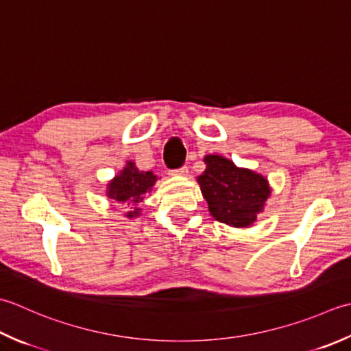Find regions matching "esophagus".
<instances>
[{
	"instance_id": "esophagus-1",
	"label": "esophagus",
	"mask_w": 351,
	"mask_h": 351,
	"mask_svg": "<svg viewBox=\"0 0 351 351\" xmlns=\"http://www.w3.org/2000/svg\"><path fill=\"white\" fill-rule=\"evenodd\" d=\"M170 175H171V176H187V175H189V169L184 166V167L178 169V170H171Z\"/></svg>"
}]
</instances>
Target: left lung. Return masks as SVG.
Listing matches in <instances>:
<instances>
[{"mask_svg":"<svg viewBox=\"0 0 351 351\" xmlns=\"http://www.w3.org/2000/svg\"><path fill=\"white\" fill-rule=\"evenodd\" d=\"M205 170L196 178L210 215L234 228H248L262 215L272 189L267 178L237 167L222 155H205Z\"/></svg>","mask_w":351,"mask_h":351,"instance_id":"obj_1","label":"left lung"}]
</instances>
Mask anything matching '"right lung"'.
<instances>
[{"label": "right lung", "instance_id": "obj_1", "mask_svg": "<svg viewBox=\"0 0 351 351\" xmlns=\"http://www.w3.org/2000/svg\"><path fill=\"white\" fill-rule=\"evenodd\" d=\"M158 181L154 171H143L135 166L134 161H126V166L106 184V196L114 202L134 205L132 211H128L125 217L134 219L141 216L138 204L143 196L152 191Z\"/></svg>", "mask_w": 351, "mask_h": 351}]
</instances>
